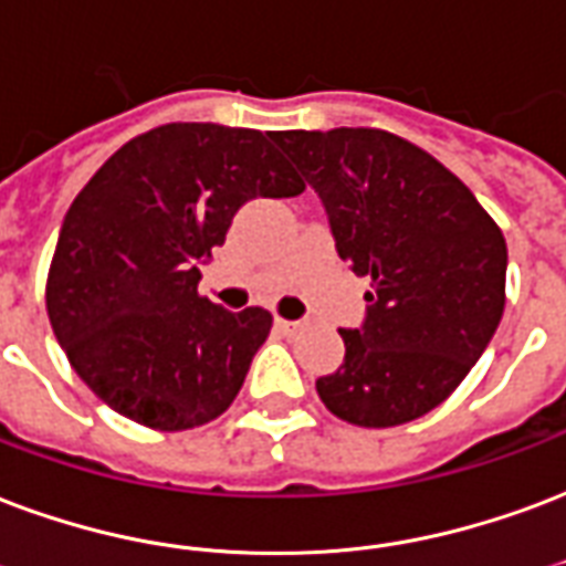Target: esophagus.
<instances>
[{"label": "esophagus", "instance_id": "obj_1", "mask_svg": "<svg viewBox=\"0 0 566 566\" xmlns=\"http://www.w3.org/2000/svg\"><path fill=\"white\" fill-rule=\"evenodd\" d=\"M277 328L283 331V334H295V331L304 328V322H301V318H277Z\"/></svg>", "mask_w": 566, "mask_h": 566}]
</instances>
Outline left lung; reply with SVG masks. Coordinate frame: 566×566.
<instances>
[{"label": "left lung", "instance_id": "left-lung-1", "mask_svg": "<svg viewBox=\"0 0 566 566\" xmlns=\"http://www.w3.org/2000/svg\"><path fill=\"white\" fill-rule=\"evenodd\" d=\"M274 143L322 199L339 259L369 277L367 318L339 331L346 358L316 381L318 397L355 427L423 418L499 328V223L436 157L379 127L280 130Z\"/></svg>", "mask_w": 566, "mask_h": 566}]
</instances>
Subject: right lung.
<instances>
[{
    "instance_id": "add662e5",
    "label": "right lung",
    "mask_w": 566,
    "mask_h": 566,
    "mask_svg": "<svg viewBox=\"0 0 566 566\" xmlns=\"http://www.w3.org/2000/svg\"><path fill=\"white\" fill-rule=\"evenodd\" d=\"M271 139L211 122L160 125L118 148L67 208L46 316L76 376L143 427L220 418L271 331L268 310L229 313L197 292L238 208L304 190Z\"/></svg>"
}]
</instances>
